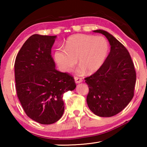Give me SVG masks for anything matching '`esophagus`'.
Instances as JSON below:
<instances>
[{"instance_id":"34e87169","label":"esophagus","mask_w":147,"mask_h":147,"mask_svg":"<svg viewBox=\"0 0 147 147\" xmlns=\"http://www.w3.org/2000/svg\"><path fill=\"white\" fill-rule=\"evenodd\" d=\"M74 80H75V82L76 84H79V83H81L82 82V78H79V77H78V76H75L74 77Z\"/></svg>"}]
</instances>
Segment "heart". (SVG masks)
I'll return each instance as SVG.
<instances>
[{"mask_svg":"<svg viewBox=\"0 0 147 147\" xmlns=\"http://www.w3.org/2000/svg\"><path fill=\"white\" fill-rule=\"evenodd\" d=\"M108 43L103 36L75 34L67 39L65 49H56L54 59L62 71L69 72L77 63V72L83 74L87 70L92 73L103 64L108 53Z\"/></svg>","mask_w":147,"mask_h":147,"instance_id":"b5f03b06","label":"heart"}]
</instances>
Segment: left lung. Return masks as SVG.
Here are the masks:
<instances>
[{
    "instance_id": "8db88e82",
    "label": "left lung",
    "mask_w": 147,
    "mask_h": 147,
    "mask_svg": "<svg viewBox=\"0 0 147 147\" xmlns=\"http://www.w3.org/2000/svg\"><path fill=\"white\" fill-rule=\"evenodd\" d=\"M111 45L110 53L95 73L85 78L89 88L87 103L95 115L109 117L124 109L134 95L136 73L128 50L117 39L102 30Z\"/></svg>"
}]
</instances>
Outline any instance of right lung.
I'll use <instances>...</instances> for the list:
<instances>
[{"label":"right lung","mask_w":147,"mask_h":147,"mask_svg":"<svg viewBox=\"0 0 147 147\" xmlns=\"http://www.w3.org/2000/svg\"><path fill=\"white\" fill-rule=\"evenodd\" d=\"M56 36L32 35L17 54V97L27 116L42 124L56 123L64 111L63 94L76 88L74 77L55 69L51 48Z\"/></svg>","instance_id":"add662e5"}]
</instances>
